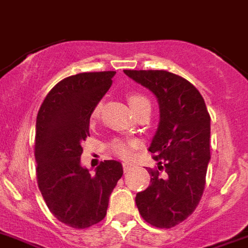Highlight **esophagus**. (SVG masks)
I'll return each instance as SVG.
<instances>
[{
  "label": "esophagus",
  "instance_id": "1",
  "mask_svg": "<svg viewBox=\"0 0 248 248\" xmlns=\"http://www.w3.org/2000/svg\"><path fill=\"white\" fill-rule=\"evenodd\" d=\"M132 168H133L132 164H129V163H123V170H124V173H128Z\"/></svg>",
  "mask_w": 248,
  "mask_h": 248
}]
</instances>
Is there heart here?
I'll use <instances>...</instances> for the list:
<instances>
[{
	"label": "heart",
	"instance_id": "b5f03b06",
	"mask_svg": "<svg viewBox=\"0 0 248 248\" xmlns=\"http://www.w3.org/2000/svg\"><path fill=\"white\" fill-rule=\"evenodd\" d=\"M126 100H128L129 105L132 108V110L134 113H137L141 107H144L147 104H149V100L145 98L143 94H139V93H129L126 94ZM100 109L101 104L98 103L93 108L92 110V119H98L99 115H100ZM139 145V143L134 139H116L111 143L110 145V149L115 155H118L122 159H130L133 156V150L137 149Z\"/></svg>",
	"mask_w": 248,
	"mask_h": 248
}]
</instances>
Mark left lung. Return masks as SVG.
Listing matches in <instances>:
<instances>
[{"instance_id": "obj_1", "label": "left lung", "mask_w": 248, "mask_h": 248, "mask_svg": "<svg viewBox=\"0 0 248 248\" xmlns=\"http://www.w3.org/2000/svg\"><path fill=\"white\" fill-rule=\"evenodd\" d=\"M159 101L160 120L149 152L158 168L135 203L145 222L172 228L189 217L202 198L208 162L211 116L193 84L164 70H124Z\"/></svg>"}]
</instances>
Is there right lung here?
<instances>
[{
  "label": "right lung",
  "instance_id": "obj_1",
  "mask_svg": "<svg viewBox=\"0 0 248 248\" xmlns=\"http://www.w3.org/2000/svg\"><path fill=\"white\" fill-rule=\"evenodd\" d=\"M115 71L67 76L46 95L36 119L37 185L50 212L69 227L88 228L107 216L109 197L122 178L116 160L90 174L80 166L92 110L111 86Z\"/></svg>",
  "mask_w": 248,
  "mask_h": 248
}]
</instances>
